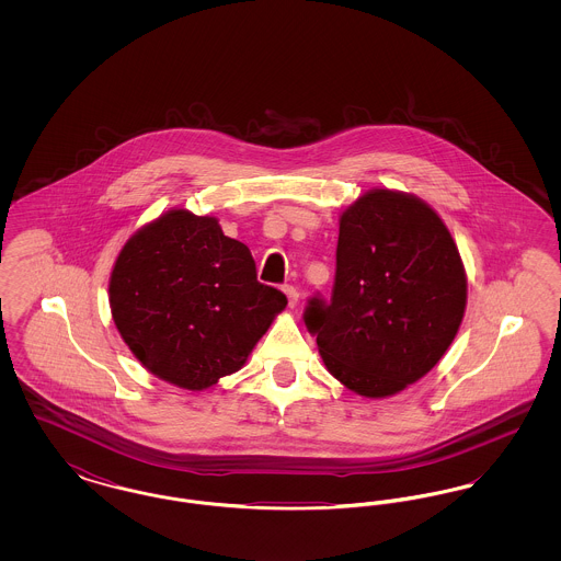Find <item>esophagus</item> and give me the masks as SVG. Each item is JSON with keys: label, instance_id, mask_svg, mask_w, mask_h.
<instances>
[{"label": "esophagus", "instance_id": "obj_1", "mask_svg": "<svg viewBox=\"0 0 561 561\" xmlns=\"http://www.w3.org/2000/svg\"><path fill=\"white\" fill-rule=\"evenodd\" d=\"M284 293L288 296V307L294 309V307H296V302H298V290H296L294 286H284Z\"/></svg>", "mask_w": 561, "mask_h": 561}]
</instances>
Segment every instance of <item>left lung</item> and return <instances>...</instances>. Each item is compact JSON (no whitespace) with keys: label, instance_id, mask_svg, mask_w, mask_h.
Here are the masks:
<instances>
[{"label":"left lung","instance_id":"left-lung-1","mask_svg":"<svg viewBox=\"0 0 561 561\" xmlns=\"http://www.w3.org/2000/svg\"><path fill=\"white\" fill-rule=\"evenodd\" d=\"M465 305L444 220L419 197L374 188L341 216L332 296L309 298L302 320L328 373L364 398H387L442 359Z\"/></svg>","mask_w":561,"mask_h":561}]
</instances>
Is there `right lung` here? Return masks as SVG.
Instances as JSON below:
<instances>
[{
	"instance_id": "right-lung-1",
	"label": "right lung",
	"mask_w": 561,
	"mask_h": 561,
	"mask_svg": "<svg viewBox=\"0 0 561 561\" xmlns=\"http://www.w3.org/2000/svg\"><path fill=\"white\" fill-rule=\"evenodd\" d=\"M113 321L136 359L176 387L202 391L238 373L286 294L213 216L170 210L122 248L108 282Z\"/></svg>"
}]
</instances>
